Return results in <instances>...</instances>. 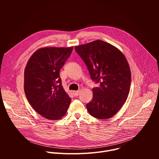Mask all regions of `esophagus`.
<instances>
[{"instance_id":"34e87169","label":"esophagus","mask_w":159,"mask_h":159,"mask_svg":"<svg viewBox=\"0 0 159 159\" xmlns=\"http://www.w3.org/2000/svg\"><path fill=\"white\" fill-rule=\"evenodd\" d=\"M73 93H74V96L77 97V96H78L79 95V90H77V91H74Z\"/></svg>"}]
</instances>
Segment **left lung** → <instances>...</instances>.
I'll use <instances>...</instances> for the list:
<instances>
[{"label":"left lung","mask_w":159,"mask_h":159,"mask_svg":"<svg viewBox=\"0 0 159 159\" xmlns=\"http://www.w3.org/2000/svg\"><path fill=\"white\" fill-rule=\"evenodd\" d=\"M87 65L90 78L99 87L93 89V98L87 104L89 114L104 120L116 114L128 98L131 72L124 55L111 44L96 40L75 47Z\"/></svg>","instance_id":"1"}]
</instances>
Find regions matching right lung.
Here are the masks:
<instances>
[{
  "mask_svg": "<svg viewBox=\"0 0 159 159\" xmlns=\"http://www.w3.org/2000/svg\"><path fill=\"white\" fill-rule=\"evenodd\" d=\"M73 47L43 48L31 57L25 71L24 89L33 109L45 118L57 120L67 111L71 98L64 90L60 70Z\"/></svg>",
  "mask_w": 159,
  "mask_h": 159,
  "instance_id": "right-lung-1",
  "label": "right lung"
}]
</instances>
